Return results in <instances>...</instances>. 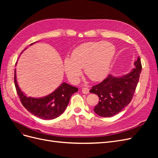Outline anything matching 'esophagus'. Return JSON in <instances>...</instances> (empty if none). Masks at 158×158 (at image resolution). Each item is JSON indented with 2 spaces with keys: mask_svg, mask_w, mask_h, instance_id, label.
<instances>
[{
  "mask_svg": "<svg viewBox=\"0 0 158 158\" xmlns=\"http://www.w3.org/2000/svg\"><path fill=\"white\" fill-rule=\"evenodd\" d=\"M82 92L84 94H88L89 92V89L88 88H82Z\"/></svg>",
  "mask_w": 158,
  "mask_h": 158,
  "instance_id": "obj_1",
  "label": "esophagus"
}]
</instances>
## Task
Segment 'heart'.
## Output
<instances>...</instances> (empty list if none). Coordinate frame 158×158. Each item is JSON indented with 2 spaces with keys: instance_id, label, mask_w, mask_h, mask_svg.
<instances>
[{
  "instance_id": "heart-1",
  "label": "heart",
  "mask_w": 158,
  "mask_h": 158,
  "mask_svg": "<svg viewBox=\"0 0 158 158\" xmlns=\"http://www.w3.org/2000/svg\"><path fill=\"white\" fill-rule=\"evenodd\" d=\"M115 47L107 41L89 42L73 50L70 57H66L63 67L69 80L76 83L82 76V69L93 81H100L106 77L115 55Z\"/></svg>"
}]
</instances>
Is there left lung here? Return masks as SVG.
<instances>
[{
  "instance_id": "1",
  "label": "left lung",
  "mask_w": 158,
  "mask_h": 158,
  "mask_svg": "<svg viewBox=\"0 0 158 158\" xmlns=\"http://www.w3.org/2000/svg\"><path fill=\"white\" fill-rule=\"evenodd\" d=\"M135 67L127 74L114 76L109 74L101 83L94 85L90 93L97 94L99 102L94 112L103 117H113L130 103L135 92L142 70L140 57L134 63Z\"/></svg>"
}]
</instances>
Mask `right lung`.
Here are the masks:
<instances>
[{
  "label": "right lung",
  "mask_w": 158,
  "mask_h": 158,
  "mask_svg": "<svg viewBox=\"0 0 158 158\" xmlns=\"http://www.w3.org/2000/svg\"><path fill=\"white\" fill-rule=\"evenodd\" d=\"M35 43L36 42L30 45ZM14 82L23 106L33 115L45 120H50L60 116L67 107L71 95L78 90L77 88L63 82L54 92L46 96L38 98L27 97L18 86L16 69L14 71Z\"/></svg>",
  "instance_id": "1"
}]
</instances>
